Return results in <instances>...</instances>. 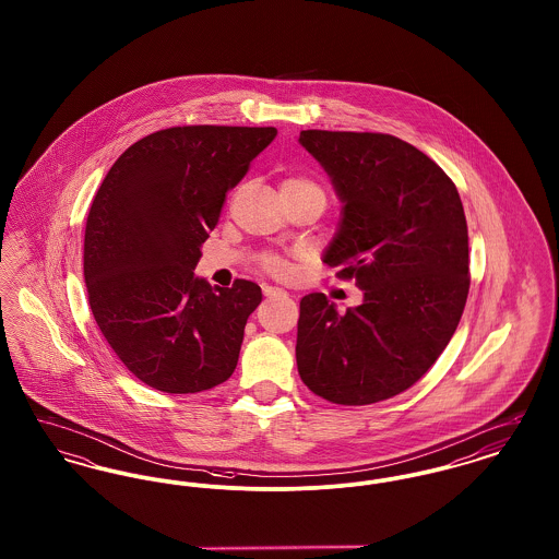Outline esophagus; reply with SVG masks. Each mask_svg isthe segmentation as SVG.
I'll return each instance as SVG.
<instances>
[{"mask_svg": "<svg viewBox=\"0 0 559 559\" xmlns=\"http://www.w3.org/2000/svg\"><path fill=\"white\" fill-rule=\"evenodd\" d=\"M264 295L266 297H276V295H287V293L283 292V289H278V287H272V285H264Z\"/></svg>", "mask_w": 559, "mask_h": 559, "instance_id": "1", "label": "esophagus"}]
</instances>
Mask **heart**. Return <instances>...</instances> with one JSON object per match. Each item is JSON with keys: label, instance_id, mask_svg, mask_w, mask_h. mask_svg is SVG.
Wrapping results in <instances>:
<instances>
[{"label": "heart", "instance_id": "heart-1", "mask_svg": "<svg viewBox=\"0 0 559 559\" xmlns=\"http://www.w3.org/2000/svg\"><path fill=\"white\" fill-rule=\"evenodd\" d=\"M283 185H287V187L319 188L314 182H310V180H306V178H289V180H285ZM260 262H262V267H264L266 272H272V274L283 276V274H287V272H289V262H287V260H283L281 255L266 253V255H262V260H260Z\"/></svg>", "mask_w": 559, "mask_h": 559}]
</instances>
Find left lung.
<instances>
[{
	"label": "left lung",
	"instance_id": "obj_1",
	"mask_svg": "<svg viewBox=\"0 0 559 559\" xmlns=\"http://www.w3.org/2000/svg\"><path fill=\"white\" fill-rule=\"evenodd\" d=\"M344 203L322 255L365 299L340 314L324 293L299 301L297 371L320 399L362 406L417 383L449 346L469 293V242L451 178L390 133L306 130Z\"/></svg>",
	"mask_w": 559,
	"mask_h": 559
}]
</instances>
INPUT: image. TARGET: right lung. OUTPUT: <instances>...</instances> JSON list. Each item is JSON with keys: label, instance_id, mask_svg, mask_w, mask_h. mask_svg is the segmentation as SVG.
I'll return each mask as SVG.
<instances>
[{"label": "right lung", "instance_id": "add662e5", "mask_svg": "<svg viewBox=\"0 0 559 559\" xmlns=\"http://www.w3.org/2000/svg\"><path fill=\"white\" fill-rule=\"evenodd\" d=\"M274 128L185 126L151 133L108 169L85 224L83 276L96 324L146 385L197 394L239 362L262 289L194 276L226 192L274 140Z\"/></svg>", "mask_w": 559, "mask_h": 559}]
</instances>
